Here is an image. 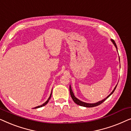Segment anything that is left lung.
<instances>
[{
    "instance_id": "obj_1",
    "label": "left lung",
    "mask_w": 131,
    "mask_h": 131,
    "mask_svg": "<svg viewBox=\"0 0 131 131\" xmlns=\"http://www.w3.org/2000/svg\"><path fill=\"white\" fill-rule=\"evenodd\" d=\"M111 40H112V42H113V44L114 45V46H115V47L116 48V49H117V46H116V44L115 42H114V40H113V39H111ZM119 61H120V59H119ZM117 85H116V86H115V88H114V89H113V91L112 92H111V94H110V95H109L107 96V97L105 98V99L101 100V101H98V102H97V103H92V104L86 103H85V102L81 101H80V100L78 99V98H77L76 97V96H75L74 95V94H73V91H72V89H71V87L70 85V95H71V98H72L73 100V101H74V103H76V104H78V105H80V106L85 107H95V106H97V105H100V104H101L103 103V102L105 100H107V98H108L109 97V96H110L111 95H112V94H113V93L114 92V90H115V89H116V86H117Z\"/></svg>"
}]
</instances>
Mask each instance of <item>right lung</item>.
<instances>
[{"label":"right lung","mask_w":131,"mask_h":131,"mask_svg":"<svg viewBox=\"0 0 131 131\" xmlns=\"http://www.w3.org/2000/svg\"><path fill=\"white\" fill-rule=\"evenodd\" d=\"M51 95H52V92L51 93V95H50V96H49V98H48V100L47 101H46L45 103L44 104H43L42 105H39V106H37V107H35V108H40V107H43V106H44V105H45L46 104H48V102H49V100L51 99Z\"/></svg>","instance_id":"right-lung-1"}]
</instances>
